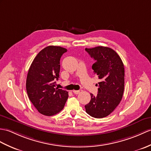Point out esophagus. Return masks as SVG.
<instances>
[{"instance_id":"34e87169","label":"esophagus","mask_w":151,"mask_h":151,"mask_svg":"<svg viewBox=\"0 0 151 151\" xmlns=\"http://www.w3.org/2000/svg\"><path fill=\"white\" fill-rule=\"evenodd\" d=\"M73 93L74 94H79L80 93V91L79 90H73Z\"/></svg>"}]
</instances>
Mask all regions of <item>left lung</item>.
<instances>
[{"label": "left lung", "mask_w": 151, "mask_h": 151, "mask_svg": "<svg viewBox=\"0 0 151 151\" xmlns=\"http://www.w3.org/2000/svg\"><path fill=\"white\" fill-rule=\"evenodd\" d=\"M94 58L93 73L100 82L98 94H91V100L85 106L86 113L91 116L101 118L107 116L120 103L124 91V65L117 52L108 47L86 48Z\"/></svg>", "instance_id": "obj_1"}]
</instances>
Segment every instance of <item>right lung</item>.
Returning <instances> with one entry per match:
<instances>
[{
  "label": "right lung",
  "instance_id": "obj_1",
  "mask_svg": "<svg viewBox=\"0 0 151 151\" xmlns=\"http://www.w3.org/2000/svg\"><path fill=\"white\" fill-rule=\"evenodd\" d=\"M65 52V48L60 46L45 47L34 58L28 71V97L38 111L47 116L60 112L68 98V91L55 87L56 80L59 78L60 60Z\"/></svg>",
  "mask_w": 151,
  "mask_h": 151
}]
</instances>
